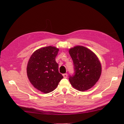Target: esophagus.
Instances as JSON below:
<instances>
[{
  "mask_svg": "<svg viewBox=\"0 0 124 124\" xmlns=\"http://www.w3.org/2000/svg\"><path fill=\"white\" fill-rule=\"evenodd\" d=\"M63 77L64 78H67V77H68V74H67V73H65V74H63Z\"/></svg>",
  "mask_w": 124,
  "mask_h": 124,
  "instance_id": "esophagus-1",
  "label": "esophagus"
}]
</instances>
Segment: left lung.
Wrapping results in <instances>:
<instances>
[{
	"instance_id": "8db88e82",
	"label": "left lung",
	"mask_w": 124,
	"mask_h": 124,
	"mask_svg": "<svg viewBox=\"0 0 124 124\" xmlns=\"http://www.w3.org/2000/svg\"><path fill=\"white\" fill-rule=\"evenodd\" d=\"M69 52L74 66V73L69 78L71 85L81 92L92 88L101 73L98 57L92 51L82 46L71 48Z\"/></svg>"
}]
</instances>
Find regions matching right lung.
I'll use <instances>...</instances> for the list:
<instances>
[{
	"label": "right lung",
	"instance_id": "1",
	"mask_svg": "<svg viewBox=\"0 0 124 124\" xmlns=\"http://www.w3.org/2000/svg\"><path fill=\"white\" fill-rule=\"evenodd\" d=\"M58 51V48L51 46L41 48L32 54L28 61L29 80L36 88L43 93L53 91L63 78L55 61Z\"/></svg>",
	"mask_w": 124,
	"mask_h": 124
}]
</instances>
